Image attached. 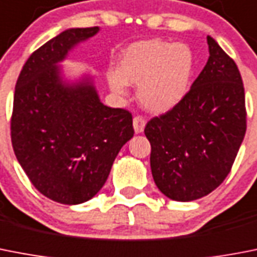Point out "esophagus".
I'll list each match as a JSON object with an SVG mask.
<instances>
[{
    "label": "esophagus",
    "instance_id": "esophagus-1",
    "mask_svg": "<svg viewBox=\"0 0 257 257\" xmlns=\"http://www.w3.org/2000/svg\"><path fill=\"white\" fill-rule=\"evenodd\" d=\"M145 124H146L145 118L142 117V116H135V117H133V128H135L136 133L144 132Z\"/></svg>",
    "mask_w": 257,
    "mask_h": 257
}]
</instances>
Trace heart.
<instances>
[{
    "label": "heart",
    "instance_id": "b5f03b06",
    "mask_svg": "<svg viewBox=\"0 0 257 257\" xmlns=\"http://www.w3.org/2000/svg\"><path fill=\"white\" fill-rule=\"evenodd\" d=\"M193 73V55L184 44L152 39L122 51L118 72L108 74L111 88L126 91V83L140 86L139 99L146 109L166 112L187 94Z\"/></svg>",
    "mask_w": 257,
    "mask_h": 257
}]
</instances>
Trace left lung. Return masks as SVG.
Returning <instances> with one entry per match:
<instances>
[{
    "label": "left lung",
    "mask_w": 257,
    "mask_h": 257,
    "mask_svg": "<svg viewBox=\"0 0 257 257\" xmlns=\"http://www.w3.org/2000/svg\"><path fill=\"white\" fill-rule=\"evenodd\" d=\"M206 40L209 60L184 98L145 126L155 184L175 201L197 200L221 185L247 128L238 66L214 39Z\"/></svg>",
    "instance_id": "1"
}]
</instances>
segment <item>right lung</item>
<instances>
[{"mask_svg":"<svg viewBox=\"0 0 257 257\" xmlns=\"http://www.w3.org/2000/svg\"><path fill=\"white\" fill-rule=\"evenodd\" d=\"M98 27L70 29L43 44L15 85L10 133L15 157L42 195L66 205L98 193L125 142L132 113L100 103L91 83L65 86L59 68L68 51Z\"/></svg>","mask_w":257,"mask_h":257,"instance_id":"obj_1","label":"right lung"}]
</instances>
